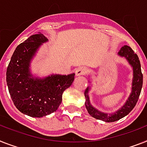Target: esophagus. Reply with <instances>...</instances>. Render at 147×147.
<instances>
[{"label":"esophagus","mask_w":147,"mask_h":147,"mask_svg":"<svg viewBox=\"0 0 147 147\" xmlns=\"http://www.w3.org/2000/svg\"><path fill=\"white\" fill-rule=\"evenodd\" d=\"M86 72H87V69H86L85 67L81 66V67H78V69H76V76H82V75H84Z\"/></svg>","instance_id":"esophagus-1"}]
</instances>
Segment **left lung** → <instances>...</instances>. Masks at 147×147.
<instances>
[{
	"instance_id": "left-lung-1",
	"label": "left lung",
	"mask_w": 147,
	"mask_h": 147,
	"mask_svg": "<svg viewBox=\"0 0 147 147\" xmlns=\"http://www.w3.org/2000/svg\"><path fill=\"white\" fill-rule=\"evenodd\" d=\"M118 55L119 57H124L133 69L131 94L123 106L113 113H102L93 107V105L90 103V97L88 94L90 90V86L88 87L84 90L85 107L88 113L94 117V119L102 120L105 122L116 121L128 115L129 113H131V111L134 108L136 103L138 102L143 85V75H142L141 66L138 55L134 52L133 50L129 46L127 45H125L121 47V50L118 52Z\"/></svg>"
}]
</instances>
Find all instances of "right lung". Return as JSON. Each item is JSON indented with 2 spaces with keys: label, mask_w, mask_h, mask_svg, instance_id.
<instances>
[{
  "label": "right lung",
  "mask_w": 147,
  "mask_h": 147,
  "mask_svg": "<svg viewBox=\"0 0 147 147\" xmlns=\"http://www.w3.org/2000/svg\"><path fill=\"white\" fill-rule=\"evenodd\" d=\"M48 39L33 34L16 47L7 69V84L15 107L22 113L41 118L54 113L62 102L64 90L75 79V73L52 74L40 78L31 71V63L40 46Z\"/></svg>",
  "instance_id": "right-lung-1"
}]
</instances>
